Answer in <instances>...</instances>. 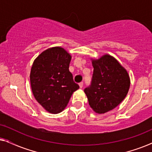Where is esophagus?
Returning <instances> with one entry per match:
<instances>
[{
    "label": "esophagus",
    "instance_id": "obj_1",
    "mask_svg": "<svg viewBox=\"0 0 152 152\" xmlns=\"http://www.w3.org/2000/svg\"><path fill=\"white\" fill-rule=\"evenodd\" d=\"M79 86H80V88H82V87H83V82H80V84H79Z\"/></svg>",
    "mask_w": 152,
    "mask_h": 152
}]
</instances>
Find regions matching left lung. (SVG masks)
Returning a JSON list of instances; mask_svg holds the SVG:
<instances>
[{"mask_svg": "<svg viewBox=\"0 0 152 152\" xmlns=\"http://www.w3.org/2000/svg\"><path fill=\"white\" fill-rule=\"evenodd\" d=\"M91 85L84 89L88 104L97 113H104L119 105L127 95L130 78L118 60L106 55L93 59Z\"/></svg>", "mask_w": 152, "mask_h": 152, "instance_id": "obj_1", "label": "left lung"}]
</instances>
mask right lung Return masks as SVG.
<instances>
[{
    "instance_id": "right-lung-1",
    "label": "right lung",
    "mask_w": 152,
    "mask_h": 152,
    "mask_svg": "<svg viewBox=\"0 0 152 152\" xmlns=\"http://www.w3.org/2000/svg\"><path fill=\"white\" fill-rule=\"evenodd\" d=\"M71 55L63 48H50L33 62L30 84L34 98L50 113H59L80 88L69 71Z\"/></svg>"
}]
</instances>
